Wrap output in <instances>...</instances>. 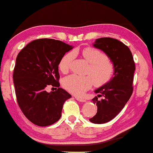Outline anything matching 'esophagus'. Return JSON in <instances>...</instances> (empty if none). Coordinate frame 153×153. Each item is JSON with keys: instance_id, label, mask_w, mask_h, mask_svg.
Instances as JSON below:
<instances>
[{"instance_id": "esophagus-1", "label": "esophagus", "mask_w": 153, "mask_h": 153, "mask_svg": "<svg viewBox=\"0 0 153 153\" xmlns=\"http://www.w3.org/2000/svg\"><path fill=\"white\" fill-rule=\"evenodd\" d=\"M76 99L77 101H80V102H85L86 100L84 99H82V98H79V97H76Z\"/></svg>"}]
</instances>
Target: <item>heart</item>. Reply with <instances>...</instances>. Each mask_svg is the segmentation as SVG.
<instances>
[{
    "instance_id": "b5f03b06",
    "label": "heart",
    "mask_w": 153,
    "mask_h": 153,
    "mask_svg": "<svg viewBox=\"0 0 153 153\" xmlns=\"http://www.w3.org/2000/svg\"><path fill=\"white\" fill-rule=\"evenodd\" d=\"M82 55L89 64L86 71L88 76L72 74L65 77L62 81L64 88L76 95H82L91 88L93 82L94 85L99 87L108 84L112 79L115 71L113 62L100 50L93 47L86 48L82 50ZM74 56V52H69L60 59L59 67L62 73L69 71Z\"/></svg>"
}]
</instances>
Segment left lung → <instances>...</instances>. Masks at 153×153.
<instances>
[{"instance_id":"8db88e82","label":"left lung","mask_w":153,"mask_h":153,"mask_svg":"<svg viewBox=\"0 0 153 153\" xmlns=\"http://www.w3.org/2000/svg\"><path fill=\"white\" fill-rule=\"evenodd\" d=\"M93 45L103 51L115 67L112 79L95 90V93L99 94L92 100L97 105V112L89 120L95 124H103L116 117L129 100L133 91L135 66L132 53L128 46L116 39L99 38ZM101 96L103 98L99 100L98 97Z\"/></svg>"}]
</instances>
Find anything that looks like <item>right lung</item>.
<instances>
[{"label":"right lung","mask_w":153,"mask_h":153,"mask_svg":"<svg viewBox=\"0 0 153 153\" xmlns=\"http://www.w3.org/2000/svg\"><path fill=\"white\" fill-rule=\"evenodd\" d=\"M72 48L61 41L39 39L29 43L17 56L13 74L17 101L33 124L45 127L57 122L64 103L71 97L59 87V65ZM48 85L58 88L48 93Z\"/></svg>","instance_id":"add662e5"}]
</instances>
